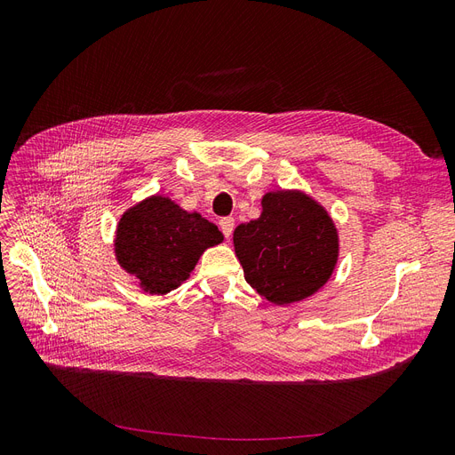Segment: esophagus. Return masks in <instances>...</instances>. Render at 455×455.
I'll return each instance as SVG.
<instances>
[{
    "label": "esophagus",
    "mask_w": 455,
    "mask_h": 455,
    "mask_svg": "<svg viewBox=\"0 0 455 455\" xmlns=\"http://www.w3.org/2000/svg\"><path fill=\"white\" fill-rule=\"evenodd\" d=\"M218 224H220V229H222V233H224V237H231L233 228H235V220L226 216V218H220Z\"/></svg>",
    "instance_id": "esophagus-1"
}]
</instances>
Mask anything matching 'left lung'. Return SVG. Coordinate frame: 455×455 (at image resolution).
Instances as JSON below:
<instances>
[{
	"mask_svg": "<svg viewBox=\"0 0 455 455\" xmlns=\"http://www.w3.org/2000/svg\"><path fill=\"white\" fill-rule=\"evenodd\" d=\"M244 279L277 306L299 301L330 279L338 231L321 204L301 191H271L258 220L233 233Z\"/></svg>",
	"mask_w": 455,
	"mask_h": 455,
	"instance_id": "1",
	"label": "left lung"
}]
</instances>
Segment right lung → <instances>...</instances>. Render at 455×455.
<instances>
[{
  "label": "right lung",
  "mask_w": 455,
  "mask_h": 455,
  "mask_svg": "<svg viewBox=\"0 0 455 455\" xmlns=\"http://www.w3.org/2000/svg\"><path fill=\"white\" fill-rule=\"evenodd\" d=\"M224 241L218 228L154 196L123 214L116 235L119 266L139 279L142 291L167 294L194 271L201 254Z\"/></svg>",
  "instance_id": "add662e5"
}]
</instances>
